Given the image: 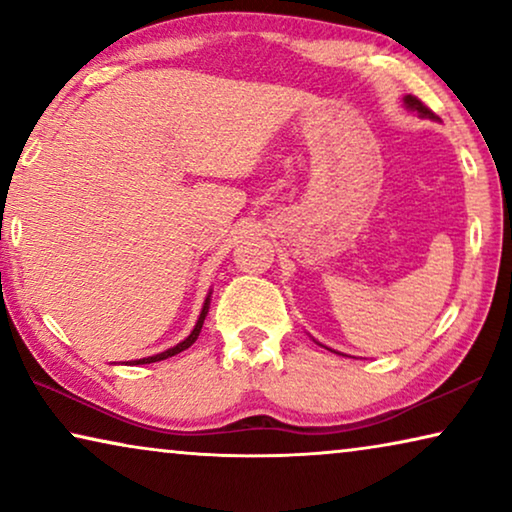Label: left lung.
Instances as JSON below:
<instances>
[{
  "mask_svg": "<svg viewBox=\"0 0 512 512\" xmlns=\"http://www.w3.org/2000/svg\"><path fill=\"white\" fill-rule=\"evenodd\" d=\"M404 108H409V110H413V113H418L420 117H427V120H436V115L432 113V110H429L425 103H422L418 96H411V94H406L404 96Z\"/></svg>",
  "mask_w": 512,
  "mask_h": 512,
  "instance_id": "1",
  "label": "left lung"
}]
</instances>
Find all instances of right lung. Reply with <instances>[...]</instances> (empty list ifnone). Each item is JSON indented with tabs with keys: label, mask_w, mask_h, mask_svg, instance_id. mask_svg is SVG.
<instances>
[{
	"label": "right lung",
	"mask_w": 512,
	"mask_h": 512,
	"mask_svg": "<svg viewBox=\"0 0 512 512\" xmlns=\"http://www.w3.org/2000/svg\"><path fill=\"white\" fill-rule=\"evenodd\" d=\"M207 309H210V295H207L205 298V305H203V311H201V316H198V321H196V325H194V330H191V335L184 339V342H180L177 346H173V348H168V351H164V353H157V355H150V358H140V360H131V365H150V362H159V360H166V358H173V355H177V353H182L184 348H189L191 344L196 342L198 339V335H201V330H203V321H205V316H207Z\"/></svg>",
	"instance_id": "obj_1"
}]
</instances>
